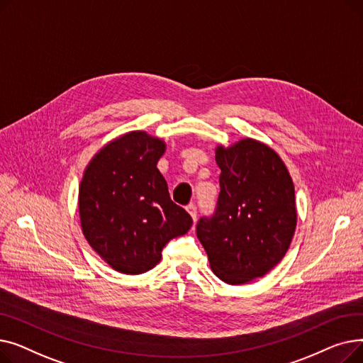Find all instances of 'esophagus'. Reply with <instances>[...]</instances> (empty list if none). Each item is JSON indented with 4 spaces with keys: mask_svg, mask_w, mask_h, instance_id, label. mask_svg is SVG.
<instances>
[{
    "mask_svg": "<svg viewBox=\"0 0 363 363\" xmlns=\"http://www.w3.org/2000/svg\"><path fill=\"white\" fill-rule=\"evenodd\" d=\"M186 212L189 213V215H191V218H193V220L196 222L197 220V207H196V204H188L186 206Z\"/></svg>",
    "mask_w": 363,
    "mask_h": 363,
    "instance_id": "34e87169",
    "label": "esophagus"
}]
</instances>
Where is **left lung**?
<instances>
[{
	"mask_svg": "<svg viewBox=\"0 0 363 363\" xmlns=\"http://www.w3.org/2000/svg\"><path fill=\"white\" fill-rule=\"evenodd\" d=\"M220 193L197 237L213 274L241 285L268 274L287 253L297 225L294 184L278 152L253 138L216 147Z\"/></svg>",
	"mask_w": 363,
	"mask_h": 363,
	"instance_id": "obj_1",
	"label": "left lung"
}]
</instances>
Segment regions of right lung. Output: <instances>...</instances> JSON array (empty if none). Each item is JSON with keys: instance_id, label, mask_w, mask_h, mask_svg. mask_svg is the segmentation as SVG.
<instances>
[{"instance_id": "obj_1", "label": "right lung", "mask_w": 363, "mask_h": 363, "mask_svg": "<svg viewBox=\"0 0 363 363\" xmlns=\"http://www.w3.org/2000/svg\"><path fill=\"white\" fill-rule=\"evenodd\" d=\"M164 151L163 140L130 130L107 143L85 167L78 199L82 233L92 250L121 274L155 268L166 242L193 225L170 200L157 169Z\"/></svg>"}]
</instances>
